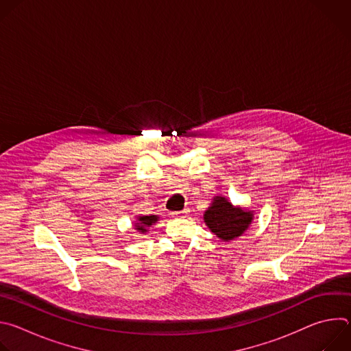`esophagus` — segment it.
<instances>
[{
  "label": "esophagus",
  "instance_id": "1",
  "mask_svg": "<svg viewBox=\"0 0 351 351\" xmlns=\"http://www.w3.org/2000/svg\"><path fill=\"white\" fill-rule=\"evenodd\" d=\"M190 211L189 210H183V211H178V213H173L175 217H186Z\"/></svg>",
  "mask_w": 351,
  "mask_h": 351
}]
</instances>
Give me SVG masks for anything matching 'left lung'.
<instances>
[{
  "label": "left lung",
  "mask_w": 351,
  "mask_h": 351,
  "mask_svg": "<svg viewBox=\"0 0 351 351\" xmlns=\"http://www.w3.org/2000/svg\"><path fill=\"white\" fill-rule=\"evenodd\" d=\"M253 218V211L234 207L222 195H215L214 202L204 213L206 225L223 241H230L241 236L248 229Z\"/></svg>",
  "instance_id": "1"
}]
</instances>
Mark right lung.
<instances>
[{
    "label": "right lung",
    "instance_id": "obj_1",
    "mask_svg": "<svg viewBox=\"0 0 351 351\" xmlns=\"http://www.w3.org/2000/svg\"><path fill=\"white\" fill-rule=\"evenodd\" d=\"M158 221V217L157 215H144V217H137L136 219V223H134V229L140 233H145L147 229L157 223Z\"/></svg>",
    "mask_w": 351,
    "mask_h": 351
}]
</instances>
